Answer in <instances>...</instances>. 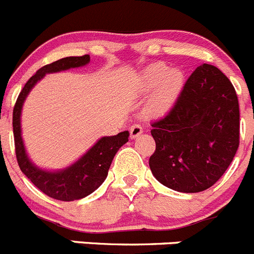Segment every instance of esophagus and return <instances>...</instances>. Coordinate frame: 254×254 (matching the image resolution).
<instances>
[{"instance_id":"1","label":"esophagus","mask_w":254,"mask_h":254,"mask_svg":"<svg viewBox=\"0 0 254 254\" xmlns=\"http://www.w3.org/2000/svg\"><path fill=\"white\" fill-rule=\"evenodd\" d=\"M141 132H143V127L140 124H134L130 127V136L131 138H136Z\"/></svg>"}]
</instances>
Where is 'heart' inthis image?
Masks as SVG:
<instances>
[{
    "mask_svg": "<svg viewBox=\"0 0 254 254\" xmlns=\"http://www.w3.org/2000/svg\"><path fill=\"white\" fill-rule=\"evenodd\" d=\"M154 91L149 109L151 113L162 114L169 110L178 99L183 87V73L179 70H170L165 64H154L149 66L139 79V90L141 92Z\"/></svg>",
    "mask_w": 254,
    "mask_h": 254,
    "instance_id": "obj_1",
    "label": "heart"
}]
</instances>
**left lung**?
I'll use <instances>...</instances> for the list:
<instances>
[{
	"mask_svg": "<svg viewBox=\"0 0 254 254\" xmlns=\"http://www.w3.org/2000/svg\"><path fill=\"white\" fill-rule=\"evenodd\" d=\"M156 148L149 159L163 186L198 193L218 182L239 145L236 90L218 67L198 66L172 110L151 123Z\"/></svg>",
	"mask_w": 254,
	"mask_h": 254,
	"instance_id": "obj_1",
	"label": "left lung"
}]
</instances>
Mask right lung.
I'll use <instances>...</instances> for the list:
<instances>
[{
  "label": "right lung",
  "instance_id": "add662e5",
  "mask_svg": "<svg viewBox=\"0 0 254 254\" xmlns=\"http://www.w3.org/2000/svg\"><path fill=\"white\" fill-rule=\"evenodd\" d=\"M89 63L90 56L84 55L64 58L55 63L45 65L44 67L37 70L34 76L26 82L13 108V138H15L16 158H17L21 172L42 193L58 200H64V202L85 198L104 183L108 177L109 168H110L114 156L129 140V131H122L114 136H104L76 163H73L72 165L63 170L49 172V170L37 168L28 159L22 136H21V111H22V105L25 103V99L27 98L28 92L46 73L80 67Z\"/></svg>",
  "mask_w": 254,
  "mask_h": 254
}]
</instances>
